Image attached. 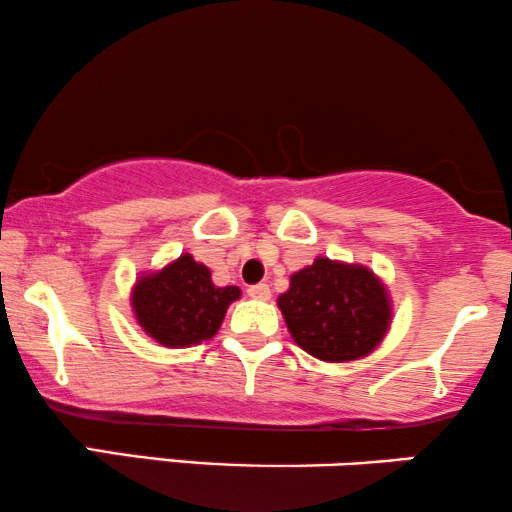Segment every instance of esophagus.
Wrapping results in <instances>:
<instances>
[{
	"instance_id": "esophagus-1",
	"label": "esophagus",
	"mask_w": 512,
	"mask_h": 512,
	"mask_svg": "<svg viewBox=\"0 0 512 512\" xmlns=\"http://www.w3.org/2000/svg\"><path fill=\"white\" fill-rule=\"evenodd\" d=\"M247 294L251 298H256V301H270V287L268 284H254V287L247 289Z\"/></svg>"
}]
</instances>
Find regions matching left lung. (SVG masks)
<instances>
[{
    "mask_svg": "<svg viewBox=\"0 0 512 512\" xmlns=\"http://www.w3.org/2000/svg\"><path fill=\"white\" fill-rule=\"evenodd\" d=\"M277 305L296 345L322 362L374 353L393 320L388 289L374 272L324 256L291 275Z\"/></svg>",
    "mask_w": 512,
    "mask_h": 512,
    "instance_id": "left-lung-1",
    "label": "left lung"
}]
</instances>
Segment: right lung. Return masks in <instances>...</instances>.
I'll return each instance as SVG.
<instances>
[{"label":"right lung","instance_id":"right-lung-1","mask_svg":"<svg viewBox=\"0 0 512 512\" xmlns=\"http://www.w3.org/2000/svg\"><path fill=\"white\" fill-rule=\"evenodd\" d=\"M237 287H216L211 270L181 254L134 284L131 308L145 334L167 348H188L216 336Z\"/></svg>","mask_w":512,"mask_h":512}]
</instances>
